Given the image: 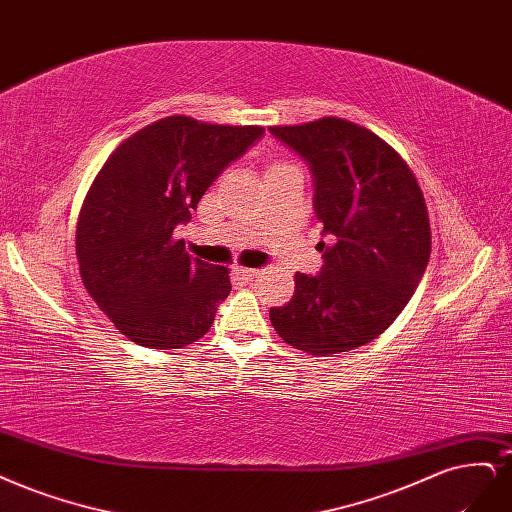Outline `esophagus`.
Instances as JSON below:
<instances>
[{"instance_id": "34e87169", "label": "esophagus", "mask_w": 512, "mask_h": 512, "mask_svg": "<svg viewBox=\"0 0 512 512\" xmlns=\"http://www.w3.org/2000/svg\"><path fill=\"white\" fill-rule=\"evenodd\" d=\"M235 275L243 281H252L258 275V271L256 269H245V267H235Z\"/></svg>"}]
</instances>
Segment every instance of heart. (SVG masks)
<instances>
[{
	"label": "heart",
	"instance_id": "obj_1",
	"mask_svg": "<svg viewBox=\"0 0 512 512\" xmlns=\"http://www.w3.org/2000/svg\"><path fill=\"white\" fill-rule=\"evenodd\" d=\"M275 167H286V165H273V167H271V169H275Z\"/></svg>",
	"mask_w": 512,
	"mask_h": 512
}]
</instances>
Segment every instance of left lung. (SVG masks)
<instances>
[{"instance_id": "obj_1", "label": "left lung", "mask_w": 512, "mask_h": 512, "mask_svg": "<svg viewBox=\"0 0 512 512\" xmlns=\"http://www.w3.org/2000/svg\"><path fill=\"white\" fill-rule=\"evenodd\" d=\"M309 165L324 224L317 275H294V296L269 311L286 343L313 356L366 345L411 301L430 260V220L413 171L381 137L341 118L271 127Z\"/></svg>"}]
</instances>
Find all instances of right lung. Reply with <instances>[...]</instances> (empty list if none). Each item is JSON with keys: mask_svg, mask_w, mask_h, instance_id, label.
<instances>
[{"mask_svg": "<svg viewBox=\"0 0 512 512\" xmlns=\"http://www.w3.org/2000/svg\"><path fill=\"white\" fill-rule=\"evenodd\" d=\"M262 135L169 116L125 139L97 173L78 218L80 275L133 343L180 349L214 324L231 294L228 269L192 258L173 231Z\"/></svg>", "mask_w": 512, "mask_h": 512, "instance_id": "1", "label": "right lung"}]
</instances>
